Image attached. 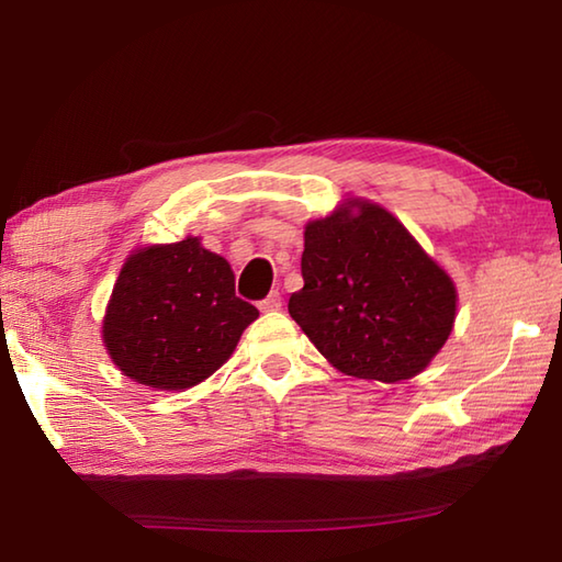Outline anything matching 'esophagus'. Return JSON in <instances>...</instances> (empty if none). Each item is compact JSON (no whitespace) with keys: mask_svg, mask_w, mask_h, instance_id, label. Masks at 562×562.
<instances>
[{"mask_svg":"<svg viewBox=\"0 0 562 562\" xmlns=\"http://www.w3.org/2000/svg\"><path fill=\"white\" fill-rule=\"evenodd\" d=\"M282 306V296H280V292H270L266 300L262 302H258V308L260 312H278V308Z\"/></svg>","mask_w":562,"mask_h":562,"instance_id":"1","label":"esophagus"}]
</instances>
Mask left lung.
I'll list each match as a JSON object with an SVG mask.
<instances>
[{"label":"left lung","instance_id":"1","mask_svg":"<svg viewBox=\"0 0 562 562\" xmlns=\"http://www.w3.org/2000/svg\"><path fill=\"white\" fill-rule=\"evenodd\" d=\"M302 278L290 316L348 376L396 384L420 374L457 318L449 274L391 212L367 200L306 224Z\"/></svg>","mask_w":562,"mask_h":562}]
</instances>
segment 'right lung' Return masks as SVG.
Here are the masks:
<instances>
[{
	"mask_svg": "<svg viewBox=\"0 0 562 562\" xmlns=\"http://www.w3.org/2000/svg\"><path fill=\"white\" fill-rule=\"evenodd\" d=\"M258 308L234 292V272L200 238L147 246L125 260L103 318L111 360L137 384L181 391L229 360Z\"/></svg>",
	"mask_w": 562,
	"mask_h": 562,
	"instance_id": "right-lung-1",
	"label": "right lung"
}]
</instances>
